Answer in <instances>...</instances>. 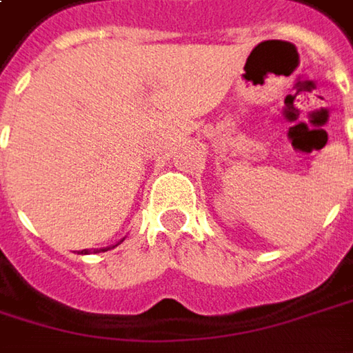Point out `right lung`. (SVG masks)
Here are the masks:
<instances>
[{"label": "right lung", "mask_w": 353, "mask_h": 353, "mask_svg": "<svg viewBox=\"0 0 353 353\" xmlns=\"http://www.w3.org/2000/svg\"><path fill=\"white\" fill-rule=\"evenodd\" d=\"M115 246H117V244H115ZM101 250L105 252V250H109V248H101ZM101 250H93V252H101ZM81 254H89V250H81Z\"/></svg>", "instance_id": "1"}]
</instances>
